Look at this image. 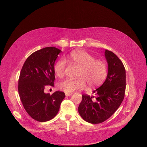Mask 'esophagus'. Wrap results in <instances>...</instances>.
I'll use <instances>...</instances> for the list:
<instances>
[{
    "label": "esophagus",
    "mask_w": 147,
    "mask_h": 147,
    "mask_svg": "<svg viewBox=\"0 0 147 147\" xmlns=\"http://www.w3.org/2000/svg\"><path fill=\"white\" fill-rule=\"evenodd\" d=\"M65 95H66V96H69L71 95V93H66Z\"/></svg>",
    "instance_id": "34e87169"
}]
</instances>
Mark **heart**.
<instances>
[{
  "mask_svg": "<svg viewBox=\"0 0 147 147\" xmlns=\"http://www.w3.org/2000/svg\"><path fill=\"white\" fill-rule=\"evenodd\" d=\"M71 63L80 67L77 79L66 78L60 82L57 87L66 93H71L77 90H82L86 83L90 88L100 86L105 80L108 74L106 63L95 59L85 51L78 50L72 52L68 57ZM66 61L64 58L59 59L54 65V71L57 76L61 77L65 74Z\"/></svg>",
  "mask_w": 147,
  "mask_h": 147,
  "instance_id": "1",
  "label": "heart"
}]
</instances>
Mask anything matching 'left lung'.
<instances>
[{
	"label": "left lung",
	"instance_id": "obj_1",
	"mask_svg": "<svg viewBox=\"0 0 147 147\" xmlns=\"http://www.w3.org/2000/svg\"><path fill=\"white\" fill-rule=\"evenodd\" d=\"M105 56L108 64L106 80L93 91L95 96L83 94L78 107L80 115L92 124L100 123L109 119L119 108L124 97L125 70L123 63L110 51L106 50Z\"/></svg>",
	"mask_w": 147,
	"mask_h": 147
}]
</instances>
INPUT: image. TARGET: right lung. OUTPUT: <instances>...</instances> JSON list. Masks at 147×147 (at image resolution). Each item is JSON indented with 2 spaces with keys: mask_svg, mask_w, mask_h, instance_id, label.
Masks as SVG:
<instances>
[{
  "mask_svg": "<svg viewBox=\"0 0 147 147\" xmlns=\"http://www.w3.org/2000/svg\"><path fill=\"white\" fill-rule=\"evenodd\" d=\"M61 52L53 47L38 50L28 57L20 72L18 90L21 101L28 114L40 122L53 119L65 97L61 91L52 95L44 92L47 86L53 87L55 62Z\"/></svg>",
  "mask_w": 147,
  "mask_h": 147,
  "instance_id": "right-lung-1",
  "label": "right lung"
}]
</instances>
